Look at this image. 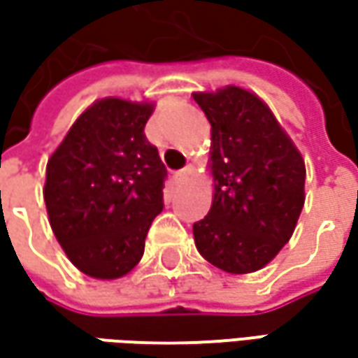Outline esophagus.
<instances>
[{
    "label": "esophagus",
    "instance_id": "obj_1",
    "mask_svg": "<svg viewBox=\"0 0 358 358\" xmlns=\"http://www.w3.org/2000/svg\"><path fill=\"white\" fill-rule=\"evenodd\" d=\"M193 175H195V167H193V165H187L185 169H181V171L175 175V179H177V181H189Z\"/></svg>",
    "mask_w": 358,
    "mask_h": 358
}]
</instances>
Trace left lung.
I'll use <instances>...</instances> for the list:
<instances>
[{"mask_svg":"<svg viewBox=\"0 0 358 358\" xmlns=\"http://www.w3.org/2000/svg\"><path fill=\"white\" fill-rule=\"evenodd\" d=\"M193 99L211 123L213 177L209 215L193 225L197 251L225 273H255L293 237L305 205V159L253 91L225 85Z\"/></svg>","mask_w":358,"mask_h":358,"instance_id":"1","label":"left lung"}]
</instances>
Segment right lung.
Returning a JSON list of instances; mask_svg holds the SVG:
<instances>
[{"label":"right lung","mask_w":358,"mask_h":358,"mask_svg":"<svg viewBox=\"0 0 358 358\" xmlns=\"http://www.w3.org/2000/svg\"><path fill=\"white\" fill-rule=\"evenodd\" d=\"M153 101L97 99L51 153L43 199L55 239L87 277L115 281L141 261L163 209L165 169L145 123Z\"/></svg>","instance_id":"right-lung-1"}]
</instances>
